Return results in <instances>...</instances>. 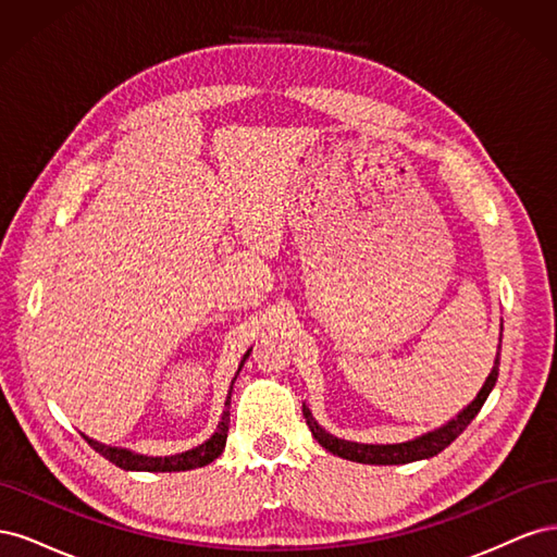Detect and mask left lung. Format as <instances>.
<instances>
[{
  "mask_svg": "<svg viewBox=\"0 0 557 557\" xmlns=\"http://www.w3.org/2000/svg\"><path fill=\"white\" fill-rule=\"evenodd\" d=\"M499 350H502V346H497L495 364L491 369V374H487L479 395L471 399L458 416L450 418L448 423H444L442 428H436L432 432L420 434V436H416V440H409V442H401V444H358V442L339 440V436L330 434L323 425H318V420L313 418V413H311L307 404H301V411H305L307 425L313 434V440L325 450H330L332 455H339V458H344V460L362 462V465H407V462H416V460H428V458H434L436 453H442L446 446H450L455 440H458V436L465 432V428L481 411V407L495 387V381H497V374H499Z\"/></svg>",
  "mask_w": 557,
  "mask_h": 557,
  "instance_id": "obj_1",
  "label": "left lung"
}]
</instances>
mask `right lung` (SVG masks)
<instances>
[{
    "label": "right lung",
    "instance_id": "add662e5",
    "mask_svg": "<svg viewBox=\"0 0 557 557\" xmlns=\"http://www.w3.org/2000/svg\"><path fill=\"white\" fill-rule=\"evenodd\" d=\"M250 356V348L244 352V358L239 362V369L237 374H234L232 379V385L227 391V399H225V409H223V416L221 420H218L215 425V432L209 436V440L205 444H199L190 450L185 453H176V455H144V453H134L129 448H117V446H109V444H102L92 440V436L83 434V440H86L102 458H107L109 462H113L115 467H121L125 471H188V469H197V467H205L209 462H213L218 455H221L225 450V442H227V430H230V399H232V387H234V381H237L239 372L244 362L248 360Z\"/></svg>",
    "mask_w": 557,
    "mask_h": 557
}]
</instances>
